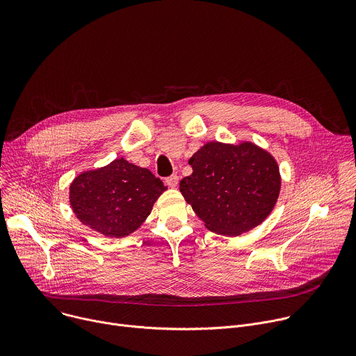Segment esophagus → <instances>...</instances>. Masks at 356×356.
<instances>
[{"label":"esophagus","mask_w":356,"mask_h":356,"mask_svg":"<svg viewBox=\"0 0 356 356\" xmlns=\"http://www.w3.org/2000/svg\"><path fill=\"white\" fill-rule=\"evenodd\" d=\"M166 184H168L169 187H172V188L177 187V184H179V176H177V175L169 176V177L166 179Z\"/></svg>","instance_id":"34e87169"}]
</instances>
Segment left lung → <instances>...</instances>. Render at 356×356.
<instances>
[{
  "label": "left lung",
  "mask_w": 356,
  "mask_h": 356,
  "mask_svg": "<svg viewBox=\"0 0 356 356\" xmlns=\"http://www.w3.org/2000/svg\"><path fill=\"white\" fill-rule=\"evenodd\" d=\"M188 165L193 173L180 181V191L204 227L216 234L248 232L276 206L282 186L277 162L253 142H207Z\"/></svg>",
  "instance_id": "left-lung-1"
}]
</instances>
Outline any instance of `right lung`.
<instances>
[{"instance_id":"1","label":"right lung","mask_w":356,"mask_h":356,"mask_svg":"<svg viewBox=\"0 0 356 356\" xmlns=\"http://www.w3.org/2000/svg\"><path fill=\"white\" fill-rule=\"evenodd\" d=\"M165 190L150 170L120 158L77 175L69 201L83 225L107 238H124L143 224Z\"/></svg>"}]
</instances>
